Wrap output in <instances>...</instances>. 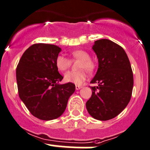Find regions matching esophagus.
I'll list each match as a JSON object with an SVG mask.
<instances>
[{
	"mask_svg": "<svg viewBox=\"0 0 150 150\" xmlns=\"http://www.w3.org/2000/svg\"><path fill=\"white\" fill-rule=\"evenodd\" d=\"M81 87H81V86H80V85H76V90H80Z\"/></svg>",
	"mask_w": 150,
	"mask_h": 150,
	"instance_id": "34e87169",
	"label": "esophagus"
}]
</instances>
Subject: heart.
Masks as SVG:
<instances>
[{
	"label": "heart",
	"instance_id": "obj_1",
	"mask_svg": "<svg viewBox=\"0 0 150 150\" xmlns=\"http://www.w3.org/2000/svg\"><path fill=\"white\" fill-rule=\"evenodd\" d=\"M72 58L75 60H79L81 62L79 64V69H85L88 71H93L94 69V63L90 60V56L87 52L84 50H75L71 53ZM56 67L60 71H65L69 68L71 65V60L65 56L60 55L56 57L55 60ZM87 77L86 71L80 70L78 71H68L65 74L64 79L66 82L73 83L75 84H81L83 81H85Z\"/></svg>",
	"mask_w": 150,
	"mask_h": 150
}]
</instances>
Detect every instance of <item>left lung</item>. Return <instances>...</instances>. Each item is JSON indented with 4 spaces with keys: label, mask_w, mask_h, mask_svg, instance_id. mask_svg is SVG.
<instances>
[{
    "label": "left lung",
    "mask_w": 150,
    "mask_h": 150,
    "mask_svg": "<svg viewBox=\"0 0 150 150\" xmlns=\"http://www.w3.org/2000/svg\"><path fill=\"white\" fill-rule=\"evenodd\" d=\"M92 49L96 54L98 68L92 84V96L86 103L93 118L106 121L113 119L125 109L133 87L131 66L125 50L109 39L95 41Z\"/></svg>",
    "instance_id": "1"
}]
</instances>
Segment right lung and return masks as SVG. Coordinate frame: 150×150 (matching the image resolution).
<instances>
[{"label":"right lung","instance_id":"add662e5","mask_svg":"<svg viewBox=\"0 0 150 150\" xmlns=\"http://www.w3.org/2000/svg\"><path fill=\"white\" fill-rule=\"evenodd\" d=\"M61 52L56 45L35 44L23 53L16 70L19 96L31 114L42 120L58 118L74 93L73 83L60 84L55 60Z\"/></svg>","mask_w":150,"mask_h":150}]
</instances>
